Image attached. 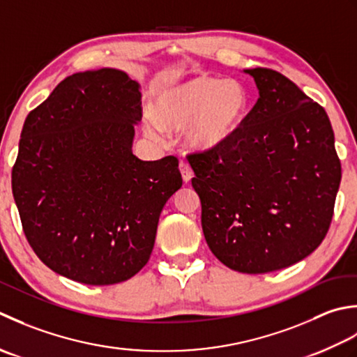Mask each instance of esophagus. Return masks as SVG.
I'll return each instance as SVG.
<instances>
[{
  "mask_svg": "<svg viewBox=\"0 0 357 357\" xmlns=\"http://www.w3.org/2000/svg\"><path fill=\"white\" fill-rule=\"evenodd\" d=\"M178 168H180L181 177H183L185 183H189V181H191V178H192V176H194V171H192L191 166H189L188 162H180Z\"/></svg>",
  "mask_w": 357,
  "mask_h": 357,
  "instance_id": "1",
  "label": "esophagus"
}]
</instances>
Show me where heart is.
<instances>
[{
    "label": "heart",
    "mask_w": 357,
    "mask_h": 357,
    "mask_svg": "<svg viewBox=\"0 0 357 357\" xmlns=\"http://www.w3.org/2000/svg\"><path fill=\"white\" fill-rule=\"evenodd\" d=\"M250 96L236 79L199 77L169 87L157 97L154 114L144 119L152 138H163L166 128L189 126L186 140L195 149H213L234 135L248 112Z\"/></svg>",
    "instance_id": "obj_1"
}]
</instances>
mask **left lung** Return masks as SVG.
I'll return each mask as SVG.
<instances>
[{
	"label": "left lung",
	"instance_id": "obj_1",
	"mask_svg": "<svg viewBox=\"0 0 357 357\" xmlns=\"http://www.w3.org/2000/svg\"><path fill=\"white\" fill-rule=\"evenodd\" d=\"M245 72L257 103L228 142L188 162L209 250L231 270L264 274L322 243L342 169L325 109L279 72Z\"/></svg>",
	"mask_w": 357,
	"mask_h": 357
}]
</instances>
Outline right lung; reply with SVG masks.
<instances>
[{
	"mask_svg": "<svg viewBox=\"0 0 357 357\" xmlns=\"http://www.w3.org/2000/svg\"><path fill=\"white\" fill-rule=\"evenodd\" d=\"M142 93L111 68L64 78L29 112L12 192L29 245L50 270L114 285L148 264L165 203L181 188L174 155L132 154Z\"/></svg>",
	"mask_w": 357,
	"mask_h": 357,
	"instance_id": "obj_1",
	"label": "right lung"
}]
</instances>
